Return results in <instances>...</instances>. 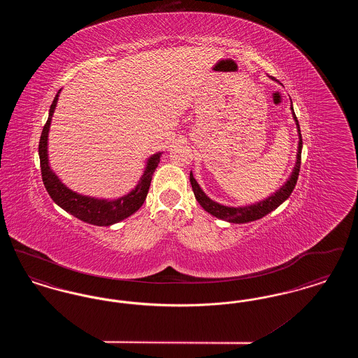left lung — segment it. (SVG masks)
I'll return each mask as SVG.
<instances>
[{
  "label": "left lung",
  "mask_w": 358,
  "mask_h": 358,
  "mask_svg": "<svg viewBox=\"0 0 358 358\" xmlns=\"http://www.w3.org/2000/svg\"><path fill=\"white\" fill-rule=\"evenodd\" d=\"M291 113H292V118L295 120V124H296V129H298L299 142H298L296 162H295V166L289 174V180L271 196H268L267 199H264L262 201H257L255 204L243 205V206H227V205L219 204V203L210 200L205 194L201 187L197 184V181L194 180V177L190 171V184H192L194 197L199 201V204L201 205L208 213H210L212 216H215L217 219L225 220V222L244 224V222H255V220L262 219L263 216L273 212V209H276L279 205L283 204L289 199V194L292 193L294 187L296 185V181H298L299 169H301V154H302L301 127H299V123L296 120V115L294 113L292 103H291Z\"/></svg>",
  "instance_id": "8db88e82"
}]
</instances>
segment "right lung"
<instances>
[{
  "label": "right lung",
  "instance_id": "obj_1",
  "mask_svg": "<svg viewBox=\"0 0 358 358\" xmlns=\"http://www.w3.org/2000/svg\"><path fill=\"white\" fill-rule=\"evenodd\" d=\"M60 91L62 90L57 91L52 102L48 120L44 124L43 133L40 136V143H38L40 166H41V176H43V182L45 185V189L56 204L82 222H88L92 225H99V227H108L115 222H122L129 216H131L133 213H136L145 203L154 171L159 164V158L162 153H155L148 158L146 168L143 171V174L141 176L136 187L120 199H115V200L96 199V197L83 196L71 190L53 173L50 166V159H48V134H50L52 117L57 104Z\"/></svg>",
  "mask_w": 358,
  "mask_h": 358
}]
</instances>
